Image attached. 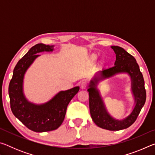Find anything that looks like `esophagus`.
<instances>
[{
	"instance_id": "34e87169",
	"label": "esophagus",
	"mask_w": 155,
	"mask_h": 155,
	"mask_svg": "<svg viewBox=\"0 0 155 155\" xmlns=\"http://www.w3.org/2000/svg\"><path fill=\"white\" fill-rule=\"evenodd\" d=\"M87 87V83L86 82H82L81 83V88L82 90H85Z\"/></svg>"
}]
</instances>
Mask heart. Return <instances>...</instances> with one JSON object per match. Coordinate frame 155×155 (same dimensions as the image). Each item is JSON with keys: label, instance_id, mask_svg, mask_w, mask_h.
<instances>
[{"label": "heart", "instance_id": "1", "mask_svg": "<svg viewBox=\"0 0 155 155\" xmlns=\"http://www.w3.org/2000/svg\"><path fill=\"white\" fill-rule=\"evenodd\" d=\"M97 59H98V55H97V54H92L90 56L89 60H90V61H91V62H94V61H96Z\"/></svg>", "mask_w": 155, "mask_h": 155}]
</instances>
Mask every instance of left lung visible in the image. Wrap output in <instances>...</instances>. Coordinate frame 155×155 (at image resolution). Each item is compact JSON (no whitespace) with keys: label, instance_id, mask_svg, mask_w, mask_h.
<instances>
[{"label":"left lung","instance_id":"obj_1","mask_svg":"<svg viewBox=\"0 0 155 155\" xmlns=\"http://www.w3.org/2000/svg\"><path fill=\"white\" fill-rule=\"evenodd\" d=\"M111 48L114 50L116 58L114 66L99 71L89 83L87 91L90 96V111L91 118L98 127L109 130H120L129 127L135 122L145 104L146 93L143 75L134 57L120 46H111ZM121 74L130 76L134 104L130 114L119 120L108 113L97 85L101 81Z\"/></svg>","mask_w":155,"mask_h":155}]
</instances>
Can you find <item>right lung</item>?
<instances>
[{"instance_id":"obj_1","label":"right lung","mask_w":155,"mask_h":155,"mask_svg":"<svg viewBox=\"0 0 155 155\" xmlns=\"http://www.w3.org/2000/svg\"><path fill=\"white\" fill-rule=\"evenodd\" d=\"M54 46L38 44L33 46L17 63L9 85L10 104L13 114L30 130L41 133L55 130L64 122L68 104L79 90L76 86L60 91L49 101L36 104L28 101L24 92V78L27 70L39 53L52 52Z\"/></svg>"}]
</instances>
